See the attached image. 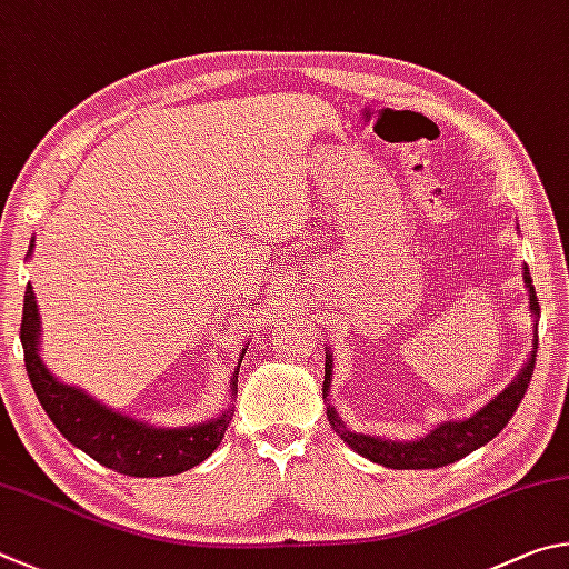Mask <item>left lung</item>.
I'll list each match as a JSON object with an SVG mask.
<instances>
[{
  "label": "left lung",
  "mask_w": 569,
  "mask_h": 569,
  "mask_svg": "<svg viewBox=\"0 0 569 569\" xmlns=\"http://www.w3.org/2000/svg\"><path fill=\"white\" fill-rule=\"evenodd\" d=\"M522 279L527 292H530V312L537 317L540 315V302H537L535 287L530 269H522ZM535 357H537V325H535V340H532V352L530 360L525 362L520 375L515 377L510 387L495 397V400L487 402L482 410H477L467 420H450L437 425L430 435L420 437L415 442H397V440H385V437H372L362 432L347 430L345 422L337 417L335 407H327V420L335 427V432H340L342 440L352 447L357 455L367 457L382 467H392V470H435V467L452 465L462 460L477 447H482L492 440V437L505 430V425L510 422L517 407H520L522 397L527 392V385H530V377L535 372ZM330 375H332V355L327 350L325 357V400L327 390H330Z\"/></svg>",
  "instance_id": "left-lung-1"
}]
</instances>
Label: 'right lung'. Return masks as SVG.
I'll return each instance as SVG.
<instances>
[{"instance_id": "right-lung-1", "label": "right lung", "mask_w": 569, "mask_h": 569, "mask_svg": "<svg viewBox=\"0 0 569 569\" xmlns=\"http://www.w3.org/2000/svg\"><path fill=\"white\" fill-rule=\"evenodd\" d=\"M32 247L34 244H29L27 257L32 254ZM39 332L42 330H39L37 297L32 284H27L19 337L24 347L29 382L57 430L99 465L129 477H169L204 462L222 442L234 412L232 407H227L214 420L192 427H154L139 422L134 417L97 402L77 387L59 382L39 357ZM229 387H232V395H237V372Z\"/></svg>"}]
</instances>
